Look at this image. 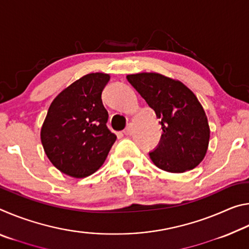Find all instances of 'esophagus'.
<instances>
[{
    "instance_id": "34e87169",
    "label": "esophagus",
    "mask_w": 249,
    "mask_h": 249,
    "mask_svg": "<svg viewBox=\"0 0 249 249\" xmlns=\"http://www.w3.org/2000/svg\"><path fill=\"white\" fill-rule=\"evenodd\" d=\"M132 129H133V128H132V125H128L127 127H126V128L124 129V132H123L124 135H126V136H129V135H132V133H133Z\"/></svg>"
}]
</instances>
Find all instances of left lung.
I'll use <instances>...</instances> for the list:
<instances>
[{
    "instance_id": "obj_1",
    "label": "left lung",
    "mask_w": 249,
    "mask_h": 249,
    "mask_svg": "<svg viewBox=\"0 0 249 249\" xmlns=\"http://www.w3.org/2000/svg\"><path fill=\"white\" fill-rule=\"evenodd\" d=\"M127 80L161 124V140L149 154L154 165L172 174L199 166L209 148L210 126L196 94L179 80L157 72L128 74Z\"/></svg>"
}]
</instances>
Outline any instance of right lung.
<instances>
[{
	"label": "right lung",
	"instance_id": "obj_1",
	"mask_svg": "<svg viewBox=\"0 0 249 249\" xmlns=\"http://www.w3.org/2000/svg\"><path fill=\"white\" fill-rule=\"evenodd\" d=\"M109 74H86L62 90L50 104L40 140L50 162L72 178L99 170L116 141L107 126L102 91Z\"/></svg>",
	"mask_w": 249,
	"mask_h": 249
}]
</instances>
